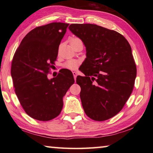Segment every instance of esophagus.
Returning a JSON list of instances; mask_svg holds the SVG:
<instances>
[{
  "label": "esophagus",
  "mask_w": 153,
  "mask_h": 153,
  "mask_svg": "<svg viewBox=\"0 0 153 153\" xmlns=\"http://www.w3.org/2000/svg\"><path fill=\"white\" fill-rule=\"evenodd\" d=\"M73 75H74V79H75V80H76V77H77V73L76 72H75V71H74L73 72Z\"/></svg>",
  "instance_id": "esophagus-1"
}]
</instances>
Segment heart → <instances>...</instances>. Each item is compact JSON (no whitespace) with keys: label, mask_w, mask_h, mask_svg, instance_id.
<instances>
[{"label":"heart","mask_w":153,"mask_h":153,"mask_svg":"<svg viewBox=\"0 0 153 153\" xmlns=\"http://www.w3.org/2000/svg\"><path fill=\"white\" fill-rule=\"evenodd\" d=\"M77 39H79V38H72V39L71 40V42H72V41H74V40H76ZM79 61L69 60L68 61H67L66 63L64 64V67L67 69H71V70H74V69H76L77 68V67L79 66Z\"/></svg>","instance_id":"obj_1"}]
</instances>
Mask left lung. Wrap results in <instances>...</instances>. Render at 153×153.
I'll return each mask as SVG.
<instances>
[{
	"label": "left lung",
	"mask_w": 153,
	"mask_h": 153,
	"mask_svg": "<svg viewBox=\"0 0 153 153\" xmlns=\"http://www.w3.org/2000/svg\"><path fill=\"white\" fill-rule=\"evenodd\" d=\"M69 29L86 49L82 65L86 76L76 78L84 112L93 120H107L122 109L132 92L136 66L131 46L120 33L95 24H71Z\"/></svg>",
	"instance_id": "1"
}]
</instances>
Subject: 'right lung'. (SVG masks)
Listing matches in <instances>:
<instances>
[{"label": "right lung", "mask_w": 153, "mask_h": 153, "mask_svg": "<svg viewBox=\"0 0 153 153\" xmlns=\"http://www.w3.org/2000/svg\"><path fill=\"white\" fill-rule=\"evenodd\" d=\"M69 25L54 22L36 27L24 38L13 58L11 73L15 94L25 113L36 120L57 117L63 108V98L74 83L69 69L51 79L47 77Z\"/></svg>", "instance_id": "add662e5"}]
</instances>
